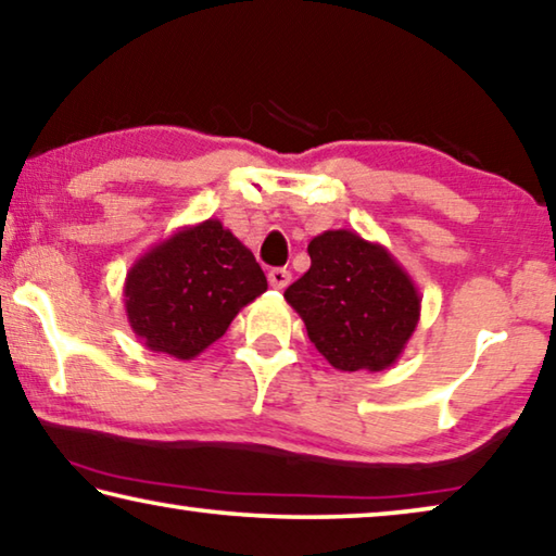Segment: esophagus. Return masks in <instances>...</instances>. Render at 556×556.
<instances>
[{"instance_id":"1","label":"esophagus","mask_w":556,"mask_h":556,"mask_svg":"<svg viewBox=\"0 0 556 556\" xmlns=\"http://www.w3.org/2000/svg\"><path fill=\"white\" fill-rule=\"evenodd\" d=\"M289 281H292V275H289V269H271L269 271V287L271 289H287Z\"/></svg>"}]
</instances>
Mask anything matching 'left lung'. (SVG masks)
<instances>
[{
	"instance_id": "obj_1",
	"label": "left lung",
	"mask_w": 556,
	"mask_h": 556,
	"mask_svg": "<svg viewBox=\"0 0 556 556\" xmlns=\"http://www.w3.org/2000/svg\"><path fill=\"white\" fill-rule=\"evenodd\" d=\"M312 267L287 287L321 357L339 371H382L419 325L421 296L407 269L357 231L327 229L309 247Z\"/></svg>"
}]
</instances>
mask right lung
<instances>
[{"label": "right lung", "mask_w": 556, "mask_h": 556, "mask_svg": "<svg viewBox=\"0 0 556 556\" xmlns=\"http://www.w3.org/2000/svg\"><path fill=\"white\" fill-rule=\"evenodd\" d=\"M264 292L267 277L254 254L219 219H204L179 227L131 264L124 309L147 350L189 362Z\"/></svg>", "instance_id": "1"}]
</instances>
